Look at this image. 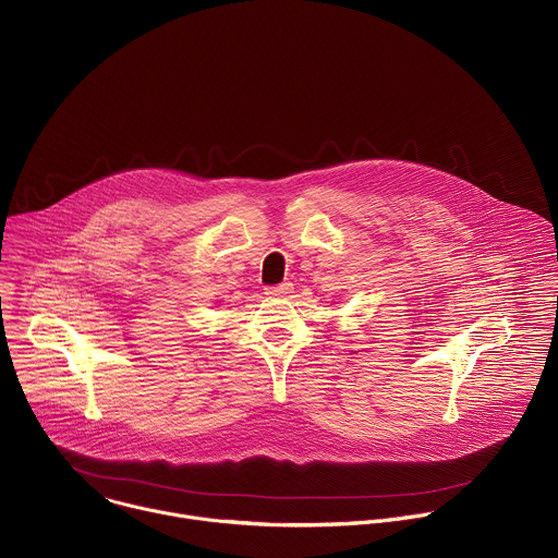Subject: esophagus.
I'll return each mask as SVG.
<instances>
[{
	"mask_svg": "<svg viewBox=\"0 0 558 558\" xmlns=\"http://www.w3.org/2000/svg\"><path fill=\"white\" fill-rule=\"evenodd\" d=\"M293 291V284L291 282H280V284H274V287H267L265 293L271 295V298H284Z\"/></svg>",
	"mask_w": 558,
	"mask_h": 558,
	"instance_id": "obj_1",
	"label": "esophagus"
}]
</instances>
